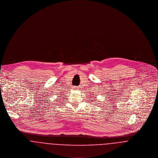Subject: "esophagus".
<instances>
[{
	"mask_svg": "<svg viewBox=\"0 0 158 158\" xmlns=\"http://www.w3.org/2000/svg\"><path fill=\"white\" fill-rule=\"evenodd\" d=\"M75 89H76V88H75Z\"/></svg>",
	"mask_w": 158,
	"mask_h": 158,
	"instance_id": "esophagus-1",
	"label": "esophagus"
}]
</instances>
